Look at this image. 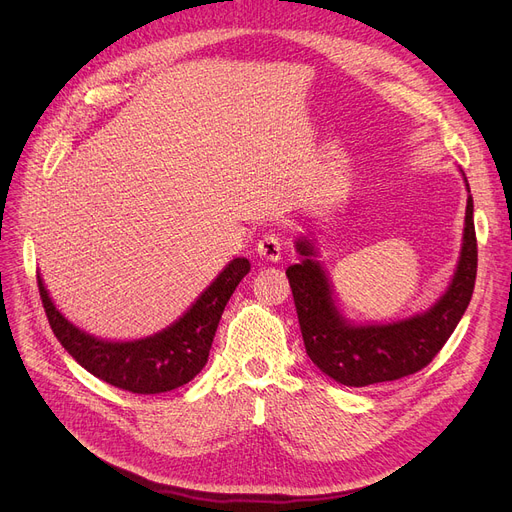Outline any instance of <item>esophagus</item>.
I'll return each instance as SVG.
<instances>
[{
    "mask_svg": "<svg viewBox=\"0 0 512 512\" xmlns=\"http://www.w3.org/2000/svg\"><path fill=\"white\" fill-rule=\"evenodd\" d=\"M257 255L261 257V259H265V261H280V257H282V240H280V236L278 234H274V232H267V234H263L261 236V240L257 242Z\"/></svg>",
    "mask_w": 512,
    "mask_h": 512,
    "instance_id": "obj_1",
    "label": "esophagus"
}]
</instances>
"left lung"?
<instances>
[{"mask_svg":"<svg viewBox=\"0 0 512 512\" xmlns=\"http://www.w3.org/2000/svg\"><path fill=\"white\" fill-rule=\"evenodd\" d=\"M297 251L305 261L290 265L286 276L309 359L344 386L400 380L432 363L469 307L477 276L473 199H467L461 259L444 297L429 311L394 324H346L334 305L324 270L311 259L315 257L311 242L299 238Z\"/></svg>","mask_w":512,"mask_h":512,"instance_id":"left-lung-1","label":"left lung"}]
</instances>
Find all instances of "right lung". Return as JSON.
Masks as SVG:
<instances>
[{
  "label": "right lung",
  "instance_id": "right-lung-1",
  "mask_svg": "<svg viewBox=\"0 0 512 512\" xmlns=\"http://www.w3.org/2000/svg\"><path fill=\"white\" fill-rule=\"evenodd\" d=\"M249 270V259L236 257L176 324L130 342H107L80 332L51 303L39 274L37 284L53 334L78 365L120 390L161 394L188 384L205 367L224 307Z\"/></svg>",
  "mask_w": 512,
  "mask_h": 512
}]
</instances>
